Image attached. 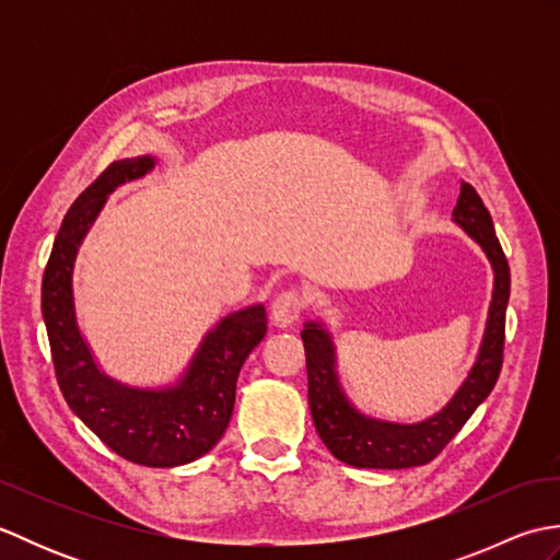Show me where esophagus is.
I'll use <instances>...</instances> for the list:
<instances>
[{"label":"esophagus","instance_id":"esophagus-1","mask_svg":"<svg viewBox=\"0 0 560 560\" xmlns=\"http://www.w3.org/2000/svg\"><path fill=\"white\" fill-rule=\"evenodd\" d=\"M303 307H305V299L299 289L283 291L271 303V323L277 327H291L299 323Z\"/></svg>","mask_w":560,"mask_h":560}]
</instances>
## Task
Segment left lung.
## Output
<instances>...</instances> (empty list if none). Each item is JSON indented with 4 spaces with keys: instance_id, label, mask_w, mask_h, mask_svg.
Segmentation results:
<instances>
[{
    "instance_id": "1",
    "label": "left lung",
    "mask_w": 560,
    "mask_h": 560,
    "mask_svg": "<svg viewBox=\"0 0 560 560\" xmlns=\"http://www.w3.org/2000/svg\"><path fill=\"white\" fill-rule=\"evenodd\" d=\"M452 221L483 249L486 259L491 261L493 293L477 359L443 409L413 423L385 421L363 413L341 385L331 331L323 319H307L303 325L307 401H311L315 431L331 455L351 467L407 469L431 462L459 433V428L469 421L479 404L491 395L495 380L501 375L510 267L495 237L491 213L469 183L459 185Z\"/></svg>"
}]
</instances>
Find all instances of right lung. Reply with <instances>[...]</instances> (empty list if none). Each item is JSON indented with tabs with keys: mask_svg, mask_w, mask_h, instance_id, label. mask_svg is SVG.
<instances>
[{
	"mask_svg": "<svg viewBox=\"0 0 560 560\" xmlns=\"http://www.w3.org/2000/svg\"><path fill=\"white\" fill-rule=\"evenodd\" d=\"M156 163L149 153L115 161L77 197L45 267L43 319L69 409L120 457L144 467H180L207 455L229 428L237 375L267 335V313L253 303L221 317L168 385L135 387L103 371L77 319V255L115 189L149 175Z\"/></svg>",
	"mask_w": 560,
	"mask_h": 560,
	"instance_id": "obj_1",
	"label": "right lung"
}]
</instances>
